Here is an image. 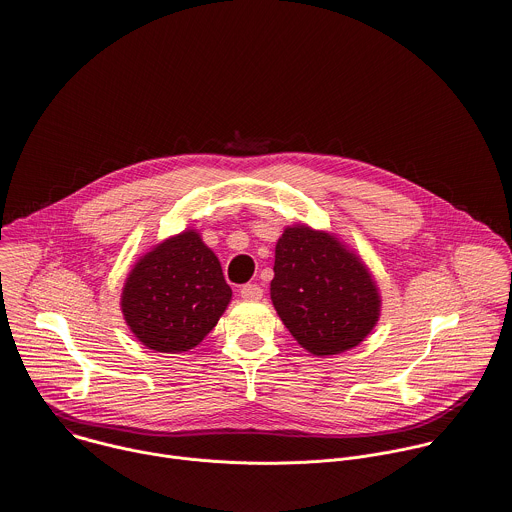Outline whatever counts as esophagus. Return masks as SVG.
Listing matches in <instances>:
<instances>
[{
	"instance_id": "1",
	"label": "esophagus",
	"mask_w": 512,
	"mask_h": 512,
	"mask_svg": "<svg viewBox=\"0 0 512 512\" xmlns=\"http://www.w3.org/2000/svg\"><path fill=\"white\" fill-rule=\"evenodd\" d=\"M241 297L243 299H261L263 297V289L257 283H247L241 287Z\"/></svg>"
}]
</instances>
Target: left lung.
Here are the masks:
<instances>
[{
    "instance_id": "1",
    "label": "left lung",
    "mask_w": 512,
    "mask_h": 512,
    "mask_svg": "<svg viewBox=\"0 0 512 512\" xmlns=\"http://www.w3.org/2000/svg\"><path fill=\"white\" fill-rule=\"evenodd\" d=\"M273 273V307L313 356L360 346L378 323L382 299L370 269L325 231L287 227L275 245Z\"/></svg>"
}]
</instances>
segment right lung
<instances>
[{
    "instance_id": "1",
    "label": "right lung",
    "mask_w": 512,
    "mask_h": 512,
    "mask_svg": "<svg viewBox=\"0 0 512 512\" xmlns=\"http://www.w3.org/2000/svg\"><path fill=\"white\" fill-rule=\"evenodd\" d=\"M217 255L195 229L142 255L126 277L120 307L138 342L162 354L197 348L231 301Z\"/></svg>"
}]
</instances>
